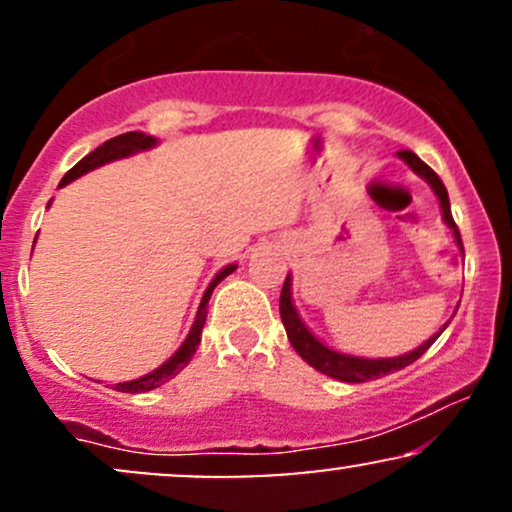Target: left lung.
<instances>
[{"instance_id": "left-lung-1", "label": "left lung", "mask_w": 512, "mask_h": 512, "mask_svg": "<svg viewBox=\"0 0 512 512\" xmlns=\"http://www.w3.org/2000/svg\"><path fill=\"white\" fill-rule=\"evenodd\" d=\"M399 156H402L404 161H407L409 166L421 175V178H426L428 185L433 187V192H436L438 199H440L443 219L452 228V233H455V238H457V245L462 248L460 228H457L455 219H452L448 190H445L443 180H440L436 175V170L428 168L426 163L414 154V151L404 149V151H399ZM279 313H281V322H284V327H286V334H289V342H291L293 349L298 351V356H301L303 361H308L315 370L330 375V378L342 380V383H368V380H378L387 373H395V370L407 368L409 363H414L421 354H426V351L431 349V344L440 337V332L448 327V322H445V327L436 334V337H431L428 342L421 344L419 349L409 351V354H404V356H397V358H358V356L339 354V351H334V349H330V346H325L320 342V339H315L313 334L308 332V327L303 325L301 317H298L296 308H293V303H291V276H286L284 289H281Z\"/></svg>"}]
</instances>
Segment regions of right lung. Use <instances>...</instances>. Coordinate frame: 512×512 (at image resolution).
Here are the masks:
<instances>
[{"label":"right lung","mask_w":512,"mask_h":512,"mask_svg":"<svg viewBox=\"0 0 512 512\" xmlns=\"http://www.w3.org/2000/svg\"><path fill=\"white\" fill-rule=\"evenodd\" d=\"M154 144H156V139L149 137V134H144V132L117 134V137L108 139V142H105L103 146H98V149H93L91 154L81 158V161L76 163L72 170H67V175H64L60 185H67V182L76 180L79 175H84V173H88V170L103 166V163L115 161V158H125L129 154H137V151L151 149ZM233 269H236V264H228L226 269H221V272L214 276V281L209 284V289L204 291V298H202V303H199V310H197V317H195V325H192V330H190V334H187V339L182 342L180 349L175 351V354L170 356L161 368H156L154 373H146L144 378L132 380V383L115 385L117 392H149V390H156V387L168 383L170 378H175V375H178L180 370L192 361V356H195L199 342H202V330H204V322H207V303L211 298V291H214L216 284H221V281L226 279V276L231 274Z\"/></svg>","instance_id":"obj_1"}]
</instances>
